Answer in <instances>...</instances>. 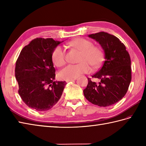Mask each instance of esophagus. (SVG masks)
<instances>
[{"instance_id": "34e87169", "label": "esophagus", "mask_w": 146, "mask_h": 146, "mask_svg": "<svg viewBox=\"0 0 146 146\" xmlns=\"http://www.w3.org/2000/svg\"><path fill=\"white\" fill-rule=\"evenodd\" d=\"M76 80V78L75 79H70V80H66V82H73V81H75Z\"/></svg>"}]
</instances>
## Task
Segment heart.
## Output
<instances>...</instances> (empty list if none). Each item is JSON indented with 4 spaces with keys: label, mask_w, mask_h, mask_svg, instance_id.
<instances>
[{
    "label": "heart",
    "mask_w": 146,
    "mask_h": 146,
    "mask_svg": "<svg viewBox=\"0 0 146 146\" xmlns=\"http://www.w3.org/2000/svg\"><path fill=\"white\" fill-rule=\"evenodd\" d=\"M69 46L81 52L79 62L77 64H69L59 72V77L61 80L76 78L81 75L90 73L92 70L90 65L97 68L101 64L104 59L102 49L93 46V43L84 38H76L69 42ZM52 60L58 67L63 66L66 63L65 51L63 48L58 46L52 52Z\"/></svg>",
    "instance_id": "b5f03b06"
}]
</instances>
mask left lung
Wrapping results in <instances>:
<instances>
[{
    "instance_id": "obj_1",
    "label": "left lung",
    "mask_w": 146,
    "mask_h": 146,
    "mask_svg": "<svg viewBox=\"0 0 146 146\" xmlns=\"http://www.w3.org/2000/svg\"><path fill=\"white\" fill-rule=\"evenodd\" d=\"M101 46L105 54L103 65L92 77L100 80L97 83L88 78L83 90L85 98L92 104L107 107L120 100L128 90L131 81V61L125 45L116 36L100 32L88 35Z\"/></svg>"
}]
</instances>
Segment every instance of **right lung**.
Listing matches in <instances>:
<instances>
[{"mask_svg": "<svg viewBox=\"0 0 146 146\" xmlns=\"http://www.w3.org/2000/svg\"><path fill=\"white\" fill-rule=\"evenodd\" d=\"M63 42V41H62ZM60 41L36 38L24 46L15 64L19 94L29 107L47 111L60 100L66 82L54 81L52 52Z\"/></svg>", "mask_w": 146, "mask_h": 146, "instance_id": "1", "label": "right lung"}]
</instances>
